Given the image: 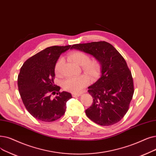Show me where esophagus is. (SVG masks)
Instances as JSON below:
<instances>
[{
  "label": "esophagus",
  "mask_w": 156,
  "mask_h": 156,
  "mask_svg": "<svg viewBox=\"0 0 156 156\" xmlns=\"http://www.w3.org/2000/svg\"><path fill=\"white\" fill-rule=\"evenodd\" d=\"M72 96L73 98H76V97H79L81 96V94H76V93H73Z\"/></svg>",
  "instance_id": "34e87169"
}]
</instances>
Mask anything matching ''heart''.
<instances>
[{"label":"heart","instance_id":"1","mask_svg":"<svg viewBox=\"0 0 156 156\" xmlns=\"http://www.w3.org/2000/svg\"><path fill=\"white\" fill-rule=\"evenodd\" d=\"M69 57L76 64L82 66V69L84 73L91 79L94 80L99 75L101 64L97 60H90V57L87 53L80 51H75L71 52ZM63 62L64 60L62 58H60L57 62L55 66V73L57 75L60 74ZM89 82V78L82 74L78 76L67 78L62 82V85L64 90L76 93L82 90Z\"/></svg>","mask_w":156,"mask_h":156}]
</instances>
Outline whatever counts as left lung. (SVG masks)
Instances as JSON below:
<instances>
[{"instance_id":"8db88e82","label":"left lung","mask_w":156,"mask_h":156,"mask_svg":"<svg viewBox=\"0 0 156 156\" xmlns=\"http://www.w3.org/2000/svg\"><path fill=\"white\" fill-rule=\"evenodd\" d=\"M71 48L90 54L101 64V76L88 87L93 98L87 116L101 126L117 123L127 113L134 94L133 80L126 60L106 41L73 44Z\"/></svg>"}]
</instances>
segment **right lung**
<instances>
[{"label":"right lung","mask_w":156,"mask_h":156,"mask_svg":"<svg viewBox=\"0 0 156 156\" xmlns=\"http://www.w3.org/2000/svg\"><path fill=\"white\" fill-rule=\"evenodd\" d=\"M71 46L48 47L27 60L20 69V96L27 110L37 120L50 122L58 119L65 113L67 101L72 98L69 92H59L60 87L54 84L55 66L60 55ZM56 91L58 96L51 99V94Z\"/></svg>","instance_id":"obj_1"}]
</instances>
